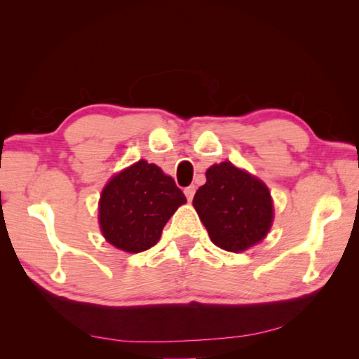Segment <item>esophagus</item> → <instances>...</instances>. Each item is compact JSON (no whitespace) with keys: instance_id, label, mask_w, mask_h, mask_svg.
I'll list each match as a JSON object with an SVG mask.
<instances>
[{"instance_id":"1","label":"esophagus","mask_w":359,"mask_h":359,"mask_svg":"<svg viewBox=\"0 0 359 359\" xmlns=\"http://www.w3.org/2000/svg\"><path fill=\"white\" fill-rule=\"evenodd\" d=\"M184 193H185V196H187V199H188L189 202H191L193 197H194V193H196V187H194V185L187 187V188L184 189Z\"/></svg>"}]
</instances>
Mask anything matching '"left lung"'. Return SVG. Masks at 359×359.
<instances>
[{"label":"left lung","instance_id":"1","mask_svg":"<svg viewBox=\"0 0 359 359\" xmlns=\"http://www.w3.org/2000/svg\"><path fill=\"white\" fill-rule=\"evenodd\" d=\"M207 184L193 205L211 241L226 251H245L261 242L273 222V201L262 180L231 162L207 170Z\"/></svg>","mask_w":359,"mask_h":359}]
</instances>
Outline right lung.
<instances>
[{
  "label": "right lung",
  "mask_w": 359,
  "mask_h": 359,
  "mask_svg": "<svg viewBox=\"0 0 359 359\" xmlns=\"http://www.w3.org/2000/svg\"><path fill=\"white\" fill-rule=\"evenodd\" d=\"M185 194L170 175L147 160L128 166L106 184L98 203L104 239L128 253L154 247Z\"/></svg>",
  "instance_id": "obj_1"
}]
</instances>
